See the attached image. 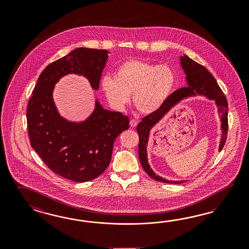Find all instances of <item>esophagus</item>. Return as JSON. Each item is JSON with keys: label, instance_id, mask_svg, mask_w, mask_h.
Here are the masks:
<instances>
[{"label": "esophagus", "instance_id": "34e87169", "mask_svg": "<svg viewBox=\"0 0 249 249\" xmlns=\"http://www.w3.org/2000/svg\"><path fill=\"white\" fill-rule=\"evenodd\" d=\"M137 125V121L135 120V119H132L131 121H130V126L131 127H135Z\"/></svg>", "mask_w": 249, "mask_h": 249}]
</instances>
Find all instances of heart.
I'll return each instance as SVG.
<instances>
[{
    "label": "heart",
    "mask_w": 249,
    "mask_h": 249,
    "mask_svg": "<svg viewBox=\"0 0 249 249\" xmlns=\"http://www.w3.org/2000/svg\"><path fill=\"white\" fill-rule=\"evenodd\" d=\"M176 74L168 65L129 59L119 64L114 76L106 75L101 86L112 107L122 110L133 93V103L142 114L163 107L176 86Z\"/></svg>",
    "instance_id": "obj_1"
}]
</instances>
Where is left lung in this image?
Wrapping results in <instances>:
<instances>
[{
  "label": "left lung",
  "instance_id": "left-lung-1",
  "mask_svg": "<svg viewBox=\"0 0 249 249\" xmlns=\"http://www.w3.org/2000/svg\"><path fill=\"white\" fill-rule=\"evenodd\" d=\"M181 66L185 71V79L187 82L186 87L178 89L176 92L171 93L170 96L166 102L163 105L159 110L153 114L144 116L137 124V134L139 135V145H138V154L140 163L142 164L143 170L150 178L155 179L156 181L163 182L167 184H182L186 180L181 181H171L159 177L152 168L150 167L147 159V143L149 139L150 131L152 128L160 121L165 114H167L172 107H175L180 101L185 99L189 96L196 95H203L208 99L214 100L216 107H218V114L221 119V129H222V136H221L220 143H219V152L223 149L227 137H228V101L224 92H222L220 87L218 86L216 80L214 79L211 72L206 69L205 66L197 64L191 58L184 55L180 57Z\"/></svg>",
  "mask_w": 249,
  "mask_h": 249
}]
</instances>
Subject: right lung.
Wrapping results in <instances>:
<instances>
[{
    "instance_id": "add662e5",
    "label": "right lung",
    "mask_w": 249,
    "mask_h": 249,
    "mask_svg": "<svg viewBox=\"0 0 249 249\" xmlns=\"http://www.w3.org/2000/svg\"><path fill=\"white\" fill-rule=\"evenodd\" d=\"M108 53L84 47L71 51L45 67L29 100L26 117L32 147L51 170L73 182H87L105 172L115 139L129 128V118L104 109L96 100L86 120L68 121L58 113L53 92L57 82L69 73L85 76L98 90Z\"/></svg>"
}]
</instances>
